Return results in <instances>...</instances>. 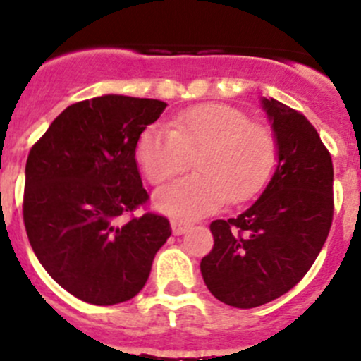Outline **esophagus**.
<instances>
[{
	"label": "esophagus",
	"mask_w": 361,
	"mask_h": 361,
	"mask_svg": "<svg viewBox=\"0 0 361 361\" xmlns=\"http://www.w3.org/2000/svg\"><path fill=\"white\" fill-rule=\"evenodd\" d=\"M171 228H173L174 235H183L185 231L190 228V222L181 221V219H173V221H171Z\"/></svg>",
	"instance_id": "esophagus-1"
}]
</instances>
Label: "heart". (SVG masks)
Segmentation results:
<instances>
[{"label": "heart", "mask_w": 361, "mask_h": 361, "mask_svg": "<svg viewBox=\"0 0 361 361\" xmlns=\"http://www.w3.org/2000/svg\"><path fill=\"white\" fill-rule=\"evenodd\" d=\"M135 154L153 185L180 176L194 160L197 174L161 188L154 203L174 217L196 219L226 200L242 203L257 196L274 169L278 140L267 124L242 110L207 103L173 117L171 131L144 130Z\"/></svg>", "instance_id": "b5f03b06"}]
</instances>
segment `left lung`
Segmentation results:
<instances>
[{
  "label": "left lung",
  "instance_id": "8db88e82",
  "mask_svg": "<svg viewBox=\"0 0 361 361\" xmlns=\"http://www.w3.org/2000/svg\"><path fill=\"white\" fill-rule=\"evenodd\" d=\"M278 140L272 180L247 210L210 224L201 260L208 290L235 308H257L294 288L319 257L333 222V161L298 110L262 99Z\"/></svg>",
  "mask_w": 361,
  "mask_h": 361
}]
</instances>
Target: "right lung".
Here are the masks:
<instances>
[{
  "instance_id": "1",
  "label": "right lung",
  "mask_w": 361,
  "mask_h": 361,
  "mask_svg": "<svg viewBox=\"0 0 361 361\" xmlns=\"http://www.w3.org/2000/svg\"><path fill=\"white\" fill-rule=\"evenodd\" d=\"M167 104L130 96L71 104L32 146L23 219L35 257L74 298L110 306L135 298L173 230L149 201L135 147Z\"/></svg>"
}]
</instances>
